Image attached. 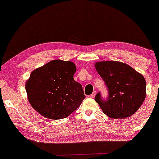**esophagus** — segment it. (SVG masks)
<instances>
[{
	"label": "esophagus",
	"mask_w": 159,
	"mask_h": 159,
	"mask_svg": "<svg viewBox=\"0 0 159 159\" xmlns=\"http://www.w3.org/2000/svg\"><path fill=\"white\" fill-rule=\"evenodd\" d=\"M96 95V91H93V93L91 95H90V98H94Z\"/></svg>",
	"instance_id": "esophagus-1"
}]
</instances>
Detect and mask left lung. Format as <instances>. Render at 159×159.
<instances>
[{"instance_id":"obj_1","label":"left lung","mask_w":159,"mask_h":159,"mask_svg":"<svg viewBox=\"0 0 159 159\" xmlns=\"http://www.w3.org/2000/svg\"><path fill=\"white\" fill-rule=\"evenodd\" d=\"M95 69L105 82L108 93L106 99L102 98L101 92L95 97L104 114L113 119L133 115L146 95L143 76L129 65L114 61L98 62Z\"/></svg>"}]
</instances>
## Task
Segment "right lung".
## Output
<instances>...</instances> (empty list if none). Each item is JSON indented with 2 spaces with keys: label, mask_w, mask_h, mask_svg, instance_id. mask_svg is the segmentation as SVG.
<instances>
[{
  "label": "right lung",
  "mask_w": 159,
  "mask_h": 159,
  "mask_svg": "<svg viewBox=\"0 0 159 159\" xmlns=\"http://www.w3.org/2000/svg\"><path fill=\"white\" fill-rule=\"evenodd\" d=\"M76 71L71 61L53 60L32 71L25 87L32 108L51 119L66 118L77 110L85 95L74 80Z\"/></svg>",
  "instance_id": "right-lung-1"
}]
</instances>
